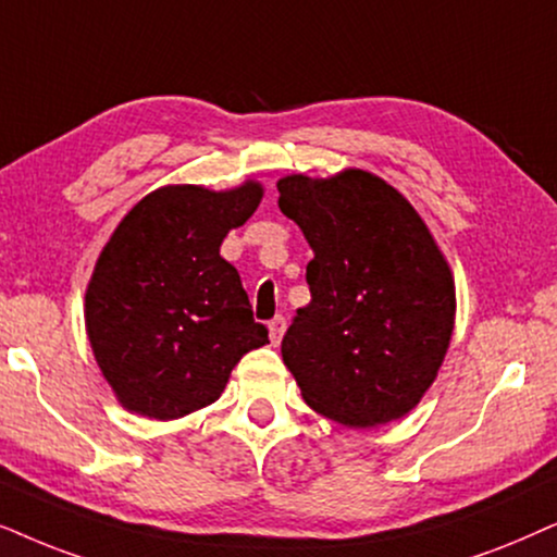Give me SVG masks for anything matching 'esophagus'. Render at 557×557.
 I'll return each mask as SVG.
<instances>
[{
    "label": "esophagus",
    "instance_id": "34e87169",
    "mask_svg": "<svg viewBox=\"0 0 557 557\" xmlns=\"http://www.w3.org/2000/svg\"><path fill=\"white\" fill-rule=\"evenodd\" d=\"M285 329H287V321L283 315H277V318H272L270 321V338H272V344L277 346L280 341H283V336H285Z\"/></svg>",
    "mask_w": 557,
    "mask_h": 557
}]
</instances>
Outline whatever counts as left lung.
Instances as JSON below:
<instances>
[{
    "mask_svg": "<svg viewBox=\"0 0 557 557\" xmlns=\"http://www.w3.org/2000/svg\"><path fill=\"white\" fill-rule=\"evenodd\" d=\"M280 211L313 249L310 302L283 338V361L315 412L346 428L405 418L446 359L454 272L412 203L380 175L277 181Z\"/></svg>",
    "mask_w": 557,
    "mask_h": 557,
    "instance_id": "8db88e82",
    "label": "left lung"
}]
</instances>
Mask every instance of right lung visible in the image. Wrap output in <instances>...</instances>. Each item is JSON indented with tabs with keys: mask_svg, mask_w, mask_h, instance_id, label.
Instances as JSON below:
<instances>
[{
	"mask_svg": "<svg viewBox=\"0 0 557 557\" xmlns=\"http://www.w3.org/2000/svg\"><path fill=\"white\" fill-rule=\"evenodd\" d=\"M244 181L228 190L162 185L103 244L86 287V333L124 410L177 420L216 403L232 369L270 344L221 242L262 201Z\"/></svg>",
	"mask_w": 557,
	"mask_h": 557,
	"instance_id": "add662e5",
	"label": "right lung"
}]
</instances>
